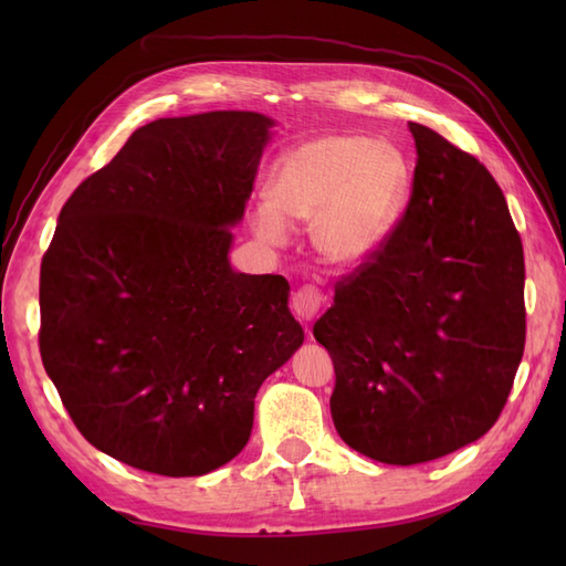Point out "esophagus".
Returning a JSON list of instances; mask_svg holds the SVG:
<instances>
[{
	"label": "esophagus",
	"mask_w": 566,
	"mask_h": 566,
	"mask_svg": "<svg viewBox=\"0 0 566 566\" xmlns=\"http://www.w3.org/2000/svg\"><path fill=\"white\" fill-rule=\"evenodd\" d=\"M323 302H325V297H323V293H321L316 285H302L297 293L293 295V312H295L297 318L310 323L321 312Z\"/></svg>",
	"instance_id": "1"
}]
</instances>
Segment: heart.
<instances>
[{"mask_svg":"<svg viewBox=\"0 0 566 566\" xmlns=\"http://www.w3.org/2000/svg\"><path fill=\"white\" fill-rule=\"evenodd\" d=\"M410 175L401 153L358 134H323L285 150L271 172L269 200L250 214L256 238L279 243L285 221L312 224L325 262L354 269L378 254L401 219Z\"/></svg>","mask_w":566,"mask_h":566,"instance_id":"1","label":"heart"}]
</instances>
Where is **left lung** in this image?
Wrapping results in <instances>:
<instances>
[{
    "label": "left lung",
    "instance_id": "left-lung-1",
    "mask_svg": "<svg viewBox=\"0 0 566 566\" xmlns=\"http://www.w3.org/2000/svg\"><path fill=\"white\" fill-rule=\"evenodd\" d=\"M408 129L418 150L408 208L314 325L335 366L337 434L387 465L484 437L526 337L524 252L501 186L434 129Z\"/></svg>",
    "mask_w": 566,
    "mask_h": 566
}]
</instances>
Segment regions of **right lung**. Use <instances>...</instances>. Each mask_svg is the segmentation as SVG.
Returning <instances> with one entry per match:
<instances>
[{
  "instance_id": "1",
  "label": "right lung",
  "mask_w": 566,
  "mask_h": 566,
  "mask_svg": "<svg viewBox=\"0 0 566 566\" xmlns=\"http://www.w3.org/2000/svg\"><path fill=\"white\" fill-rule=\"evenodd\" d=\"M273 119L160 117L84 179L40 271V354L92 447L200 476L243 451L256 389L304 342L283 276L233 271Z\"/></svg>"
}]
</instances>
